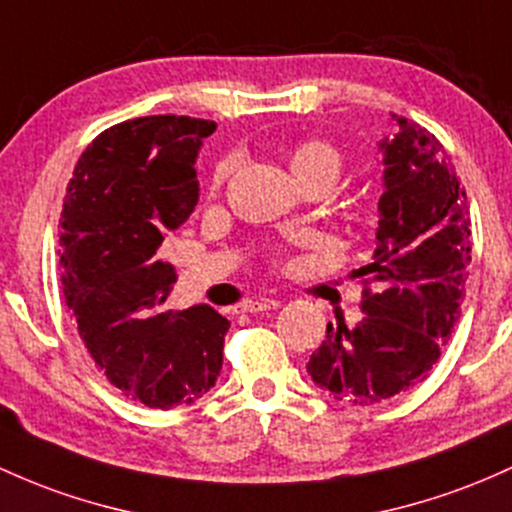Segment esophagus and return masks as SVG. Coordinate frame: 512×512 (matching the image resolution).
Masks as SVG:
<instances>
[{
    "instance_id": "34e87169",
    "label": "esophagus",
    "mask_w": 512,
    "mask_h": 512,
    "mask_svg": "<svg viewBox=\"0 0 512 512\" xmlns=\"http://www.w3.org/2000/svg\"><path fill=\"white\" fill-rule=\"evenodd\" d=\"M279 301L277 299H243L238 303L240 313H260V311H269V308H277Z\"/></svg>"
}]
</instances>
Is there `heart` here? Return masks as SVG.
I'll return each mask as SVG.
<instances>
[{"label":"heart","instance_id":"1","mask_svg":"<svg viewBox=\"0 0 512 512\" xmlns=\"http://www.w3.org/2000/svg\"><path fill=\"white\" fill-rule=\"evenodd\" d=\"M291 172L299 182H311V179H328L335 182L342 170V153L333 143L320 138H308L294 145L289 155ZM233 170V160H223L213 172V187H221Z\"/></svg>","mask_w":512,"mask_h":512}]
</instances>
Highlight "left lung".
I'll return each mask as SVG.
<instances>
[{
  "mask_svg": "<svg viewBox=\"0 0 512 512\" xmlns=\"http://www.w3.org/2000/svg\"><path fill=\"white\" fill-rule=\"evenodd\" d=\"M396 121V138L379 143L386 170L376 250L357 269L364 316L355 328L328 323L306 364L320 389L350 406H374L428 379L459 320L471 262L469 206L447 150L418 123Z\"/></svg>",
  "mask_w": 512,
  "mask_h": 512,
  "instance_id": "8db88e82",
  "label": "left lung"
}]
</instances>
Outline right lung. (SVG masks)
<instances>
[{"label":"right lung","mask_w":512,"mask_h":512,"mask_svg":"<svg viewBox=\"0 0 512 512\" xmlns=\"http://www.w3.org/2000/svg\"><path fill=\"white\" fill-rule=\"evenodd\" d=\"M213 131L174 114L106 128L75 165L60 218L63 291L84 347L116 389L162 411L216 384L230 328L206 303L165 311L174 269L157 260L199 201L194 162Z\"/></svg>","instance_id":"add662e5"}]
</instances>
